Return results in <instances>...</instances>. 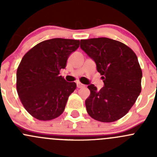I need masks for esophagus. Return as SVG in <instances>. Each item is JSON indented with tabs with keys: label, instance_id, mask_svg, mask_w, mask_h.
Returning <instances> with one entry per match:
<instances>
[{
	"label": "esophagus",
	"instance_id": "34e87169",
	"mask_svg": "<svg viewBox=\"0 0 157 157\" xmlns=\"http://www.w3.org/2000/svg\"><path fill=\"white\" fill-rule=\"evenodd\" d=\"M77 86L78 88H82V87H84V85L82 84V83H79V82H77Z\"/></svg>",
	"mask_w": 157,
	"mask_h": 157
}]
</instances>
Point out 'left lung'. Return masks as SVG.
<instances>
[{
    "label": "left lung",
    "instance_id": "1",
    "mask_svg": "<svg viewBox=\"0 0 157 157\" xmlns=\"http://www.w3.org/2000/svg\"><path fill=\"white\" fill-rule=\"evenodd\" d=\"M80 48L96 63L104 83L101 90L88 86L90 95L85 101L88 114L102 122L120 119L141 91L142 71L137 55L124 43L109 38L80 40Z\"/></svg>",
    "mask_w": 157,
    "mask_h": 157
}]
</instances>
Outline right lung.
Returning a JSON list of instances; mask_svg holds the SVG:
<instances>
[{
  "label": "right lung",
  "mask_w": 157,
  "mask_h": 157,
  "mask_svg": "<svg viewBox=\"0 0 157 157\" xmlns=\"http://www.w3.org/2000/svg\"><path fill=\"white\" fill-rule=\"evenodd\" d=\"M80 41L52 39L30 49L17 71V90L22 104L34 118L48 121L64 112L77 84L59 75Z\"/></svg>",
  "instance_id": "1"
}]
</instances>
